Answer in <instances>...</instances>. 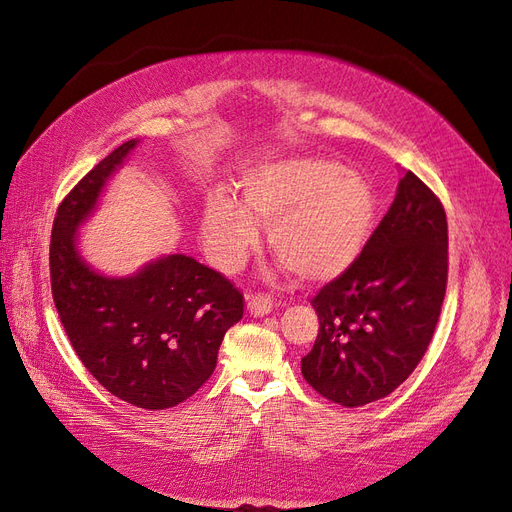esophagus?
<instances>
[{
	"mask_svg": "<svg viewBox=\"0 0 512 512\" xmlns=\"http://www.w3.org/2000/svg\"><path fill=\"white\" fill-rule=\"evenodd\" d=\"M246 307H248V313H251V316H266V313L272 311L274 303H272V298L268 294L257 292V294L248 296Z\"/></svg>",
	"mask_w": 512,
	"mask_h": 512,
	"instance_id": "34e87169",
	"label": "esophagus"
}]
</instances>
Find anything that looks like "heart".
I'll return each instance as SVG.
<instances>
[{"instance_id": "obj_1", "label": "heart", "mask_w": 512, "mask_h": 512, "mask_svg": "<svg viewBox=\"0 0 512 512\" xmlns=\"http://www.w3.org/2000/svg\"><path fill=\"white\" fill-rule=\"evenodd\" d=\"M370 183L322 157L257 166L240 181V203L216 192L203 207L201 231L220 266L240 261L264 222L268 244L300 281L324 283L346 272L370 235Z\"/></svg>"}]
</instances>
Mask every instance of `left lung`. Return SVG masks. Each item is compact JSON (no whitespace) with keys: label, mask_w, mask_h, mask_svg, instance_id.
Segmentation results:
<instances>
[{"label":"left lung","mask_w":512,"mask_h":512,"mask_svg":"<svg viewBox=\"0 0 512 512\" xmlns=\"http://www.w3.org/2000/svg\"><path fill=\"white\" fill-rule=\"evenodd\" d=\"M445 285V209L406 170L389 212L355 264L311 298L320 331L300 361L305 381L348 409L389 396L428 350Z\"/></svg>","instance_id":"left-lung-1"}]
</instances>
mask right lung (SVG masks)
Listing matches in <instances>:
<instances>
[{"label":"right lung","mask_w":512,"mask_h":512,"mask_svg":"<svg viewBox=\"0 0 512 512\" xmlns=\"http://www.w3.org/2000/svg\"><path fill=\"white\" fill-rule=\"evenodd\" d=\"M138 140H127L64 196L51 229L49 274L60 322L84 368L138 409H170L212 376L222 337L244 313V296L220 272L168 255L114 279L77 253V227Z\"/></svg>","instance_id":"right-lung-1"}]
</instances>
